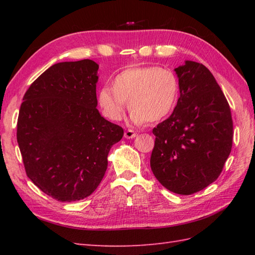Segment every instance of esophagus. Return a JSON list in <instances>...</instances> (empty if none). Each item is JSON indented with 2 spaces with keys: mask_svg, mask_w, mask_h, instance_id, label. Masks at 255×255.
I'll return each instance as SVG.
<instances>
[{
  "mask_svg": "<svg viewBox=\"0 0 255 255\" xmlns=\"http://www.w3.org/2000/svg\"><path fill=\"white\" fill-rule=\"evenodd\" d=\"M124 137H125V138H127V139L134 138V137H136V132H134L133 130H131V129H128V130L125 131V133H124Z\"/></svg>",
  "mask_w": 255,
  "mask_h": 255,
  "instance_id": "1",
  "label": "esophagus"
}]
</instances>
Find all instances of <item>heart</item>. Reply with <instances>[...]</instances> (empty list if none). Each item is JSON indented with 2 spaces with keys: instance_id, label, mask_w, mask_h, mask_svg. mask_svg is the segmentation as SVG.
<instances>
[{
  "instance_id": "heart-1",
  "label": "heart",
  "mask_w": 255,
  "mask_h": 255,
  "mask_svg": "<svg viewBox=\"0 0 255 255\" xmlns=\"http://www.w3.org/2000/svg\"><path fill=\"white\" fill-rule=\"evenodd\" d=\"M178 95L180 82L171 69L134 67L118 73L113 80V89L103 86L97 103L103 115L118 122L128 102L132 123L141 125L165 118L175 107Z\"/></svg>"
}]
</instances>
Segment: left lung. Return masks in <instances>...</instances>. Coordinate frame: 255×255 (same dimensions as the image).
Masks as SVG:
<instances>
[{"label":"left lung","instance_id":"obj_1","mask_svg":"<svg viewBox=\"0 0 255 255\" xmlns=\"http://www.w3.org/2000/svg\"><path fill=\"white\" fill-rule=\"evenodd\" d=\"M180 97L172 115L153 128L150 165L169 191L192 195L217 180L231 152L234 124L225 94L204 64L175 69Z\"/></svg>","mask_w":255,"mask_h":255}]
</instances>
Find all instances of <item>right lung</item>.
Masks as SVG:
<instances>
[{
	"label": "right lung",
	"mask_w": 255,
	"mask_h": 255,
	"mask_svg": "<svg viewBox=\"0 0 255 255\" xmlns=\"http://www.w3.org/2000/svg\"><path fill=\"white\" fill-rule=\"evenodd\" d=\"M99 64L84 59L51 66L30 84L17 119L18 147L30 181L71 203L90 196L124 129L97 111Z\"/></svg>",
	"instance_id": "1"
}]
</instances>
